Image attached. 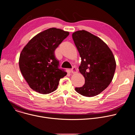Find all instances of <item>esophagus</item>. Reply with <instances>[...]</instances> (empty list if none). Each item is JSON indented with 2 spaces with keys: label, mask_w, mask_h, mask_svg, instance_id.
Wrapping results in <instances>:
<instances>
[{
  "label": "esophagus",
  "mask_w": 135,
  "mask_h": 135,
  "mask_svg": "<svg viewBox=\"0 0 135 135\" xmlns=\"http://www.w3.org/2000/svg\"><path fill=\"white\" fill-rule=\"evenodd\" d=\"M71 71L72 73H76L78 72V70H77L76 67L73 66V67H72L71 69Z\"/></svg>",
  "instance_id": "34e87169"
}]
</instances>
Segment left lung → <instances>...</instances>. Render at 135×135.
<instances>
[{"label":"left lung","mask_w":135,"mask_h":135,"mask_svg":"<svg viewBox=\"0 0 135 135\" xmlns=\"http://www.w3.org/2000/svg\"><path fill=\"white\" fill-rule=\"evenodd\" d=\"M81 57L79 71L85 78L84 85L75 90L85 97H93L109 85L116 69L112 52L100 38L85 30L72 35Z\"/></svg>","instance_id":"8db88e82"}]
</instances>
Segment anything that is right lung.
Segmentation results:
<instances>
[{
	"label": "right lung",
	"mask_w": 135,
	"mask_h": 135,
	"mask_svg": "<svg viewBox=\"0 0 135 135\" xmlns=\"http://www.w3.org/2000/svg\"><path fill=\"white\" fill-rule=\"evenodd\" d=\"M68 31L52 28L33 37L22 50L19 67L29 86L42 94L55 91L67 75L60 67L55 50L69 35Z\"/></svg>",
	"instance_id": "right-lung-1"
}]
</instances>
